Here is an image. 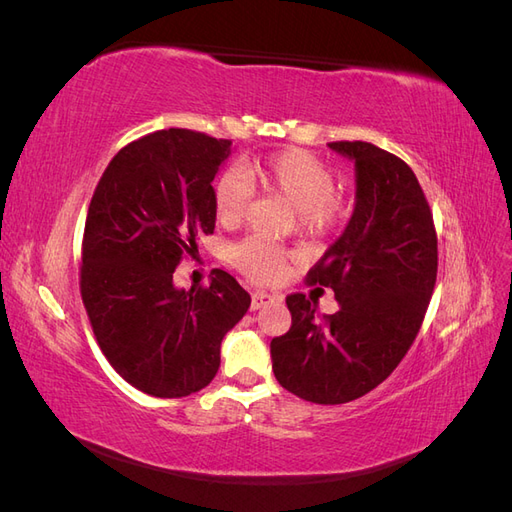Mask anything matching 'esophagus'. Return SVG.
<instances>
[{"mask_svg":"<svg viewBox=\"0 0 512 512\" xmlns=\"http://www.w3.org/2000/svg\"><path fill=\"white\" fill-rule=\"evenodd\" d=\"M282 297L280 294H271V292H265V290H256L252 294V309H260L262 305H269V303H275L280 301Z\"/></svg>","mask_w":512,"mask_h":512,"instance_id":"esophagus-1","label":"esophagus"}]
</instances>
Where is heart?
<instances>
[{
  "label": "heart",
  "instance_id": "obj_1",
  "mask_svg": "<svg viewBox=\"0 0 512 512\" xmlns=\"http://www.w3.org/2000/svg\"><path fill=\"white\" fill-rule=\"evenodd\" d=\"M280 194L299 209L301 226L314 235L331 232L344 218V203L335 194L333 170L303 149H282L267 158L250 160L241 175L228 170L213 185V211L224 226H237L250 207V188ZM232 262L256 282L280 280L288 267V252L265 237H247L232 247Z\"/></svg>",
  "mask_w": 512,
  "mask_h": 512
}]
</instances>
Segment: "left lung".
I'll return each instance as SVG.
<instances>
[{
    "label": "left lung",
    "mask_w": 512,
    "mask_h": 512,
    "mask_svg": "<svg viewBox=\"0 0 512 512\" xmlns=\"http://www.w3.org/2000/svg\"><path fill=\"white\" fill-rule=\"evenodd\" d=\"M354 160L356 207L346 230L309 269V286L333 288L339 309L286 297L292 327L273 337V374L312 404H348L393 374L421 329L438 275V235L412 168L363 141L329 143Z\"/></svg>",
    "instance_id": "8db88e82"
}]
</instances>
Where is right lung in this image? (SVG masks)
Masks as SVG:
<instances>
[{
  "mask_svg": "<svg viewBox=\"0 0 512 512\" xmlns=\"http://www.w3.org/2000/svg\"><path fill=\"white\" fill-rule=\"evenodd\" d=\"M232 141L168 128L136 138L108 162L91 196L81 297L117 374L153 397H185L215 378L224 335L252 299L230 273L209 286L173 284L196 239L215 228L213 185Z\"/></svg>",
  "mask_w": 512,
  "mask_h": 512,
  "instance_id": "obj_1",
  "label": "right lung"
}]
</instances>
